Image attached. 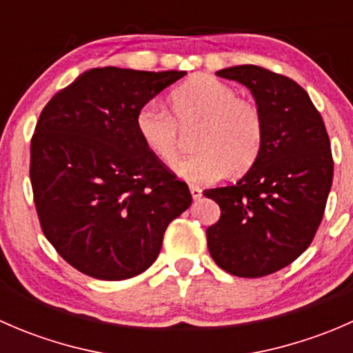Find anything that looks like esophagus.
<instances>
[{
    "label": "esophagus",
    "instance_id": "1",
    "mask_svg": "<svg viewBox=\"0 0 353 353\" xmlns=\"http://www.w3.org/2000/svg\"><path fill=\"white\" fill-rule=\"evenodd\" d=\"M190 191H191V196H193V199H199V198L203 196L201 188H199V186H194V184H191V186H190Z\"/></svg>",
    "mask_w": 353,
    "mask_h": 353
}]
</instances>
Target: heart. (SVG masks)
Masks as SVG:
<instances>
[{"mask_svg":"<svg viewBox=\"0 0 353 353\" xmlns=\"http://www.w3.org/2000/svg\"><path fill=\"white\" fill-rule=\"evenodd\" d=\"M169 112L157 101L138 109L134 124L141 141L159 159L179 154V124L199 121L194 154L174 170L193 183H215L227 174H243L258 160L265 143V117L254 102L237 97L230 85L210 74L190 78L170 94Z\"/></svg>","mask_w":353,"mask_h":353,"instance_id":"heart-1","label":"heart"}]
</instances>
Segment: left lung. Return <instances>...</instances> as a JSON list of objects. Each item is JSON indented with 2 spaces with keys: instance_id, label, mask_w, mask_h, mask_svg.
I'll list each match as a JSON object with an SVG mask.
<instances>
[{
  "instance_id": "obj_1",
  "label": "left lung",
  "mask_w": 353,
  "mask_h": 353,
  "mask_svg": "<svg viewBox=\"0 0 353 353\" xmlns=\"http://www.w3.org/2000/svg\"><path fill=\"white\" fill-rule=\"evenodd\" d=\"M216 74L251 90L265 143L243 179L203 193L222 212L206 241L220 268L256 279L285 268L314 239L333 183L330 138L307 92L290 78L254 65Z\"/></svg>"
}]
</instances>
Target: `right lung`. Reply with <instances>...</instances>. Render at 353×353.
I'll return each mask as SVG.
<instances>
[{
  "mask_svg": "<svg viewBox=\"0 0 353 353\" xmlns=\"http://www.w3.org/2000/svg\"><path fill=\"white\" fill-rule=\"evenodd\" d=\"M184 71L94 68L42 109L30 143V183L44 236L73 268L99 280L143 273L163 232L191 206L137 131L145 102Z\"/></svg>",
  "mask_w": 353,
  "mask_h": 353,
  "instance_id": "1",
  "label": "right lung"
}]
</instances>
